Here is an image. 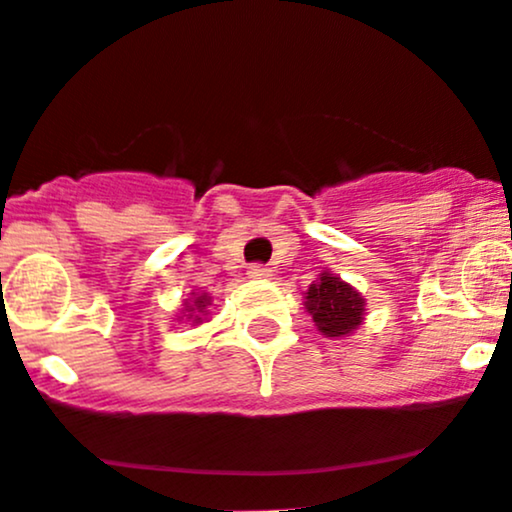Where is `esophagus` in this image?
Returning <instances> with one entry per match:
<instances>
[{
  "instance_id": "1",
  "label": "esophagus",
  "mask_w": 512,
  "mask_h": 512,
  "mask_svg": "<svg viewBox=\"0 0 512 512\" xmlns=\"http://www.w3.org/2000/svg\"><path fill=\"white\" fill-rule=\"evenodd\" d=\"M247 277L250 279H269L272 277V272L265 265H250V269H247Z\"/></svg>"
}]
</instances>
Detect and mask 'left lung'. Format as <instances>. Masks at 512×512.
<instances>
[{
  "label": "left lung",
  "instance_id": "left-lung-1",
  "mask_svg": "<svg viewBox=\"0 0 512 512\" xmlns=\"http://www.w3.org/2000/svg\"><path fill=\"white\" fill-rule=\"evenodd\" d=\"M367 299L352 284L342 282L338 274L323 272L303 294V308L313 318L320 335L340 340L352 335L364 323Z\"/></svg>",
  "mask_w": 512,
  "mask_h": 512
}]
</instances>
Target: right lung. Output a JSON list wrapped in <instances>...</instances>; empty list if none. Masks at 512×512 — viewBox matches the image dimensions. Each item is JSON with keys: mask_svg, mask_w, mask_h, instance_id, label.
Returning a JSON list of instances; mask_svg holds the SVG:
<instances>
[{"mask_svg": "<svg viewBox=\"0 0 512 512\" xmlns=\"http://www.w3.org/2000/svg\"><path fill=\"white\" fill-rule=\"evenodd\" d=\"M211 301H213L211 294H206V291H192V294L182 301V308H179L177 318L174 320H177V323L189 320L192 325H201L204 320H209Z\"/></svg>", "mask_w": 512, "mask_h": 512, "instance_id": "obj_1", "label": "right lung"}]
</instances>
